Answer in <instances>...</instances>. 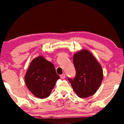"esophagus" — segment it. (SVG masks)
Wrapping results in <instances>:
<instances>
[{
	"label": "esophagus",
	"instance_id": "1",
	"mask_svg": "<svg viewBox=\"0 0 124 124\" xmlns=\"http://www.w3.org/2000/svg\"><path fill=\"white\" fill-rule=\"evenodd\" d=\"M65 77H66V75H65V74H63L60 75V78L61 79H64Z\"/></svg>",
	"mask_w": 124,
	"mask_h": 124
}]
</instances>
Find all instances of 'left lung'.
Listing matches in <instances>:
<instances>
[{
    "label": "left lung",
    "instance_id": "obj_1",
    "mask_svg": "<svg viewBox=\"0 0 124 124\" xmlns=\"http://www.w3.org/2000/svg\"><path fill=\"white\" fill-rule=\"evenodd\" d=\"M76 75L68 80L80 98L90 97L97 91L103 78L102 67L91 52L81 49L73 56Z\"/></svg>",
    "mask_w": 124,
    "mask_h": 124
}]
</instances>
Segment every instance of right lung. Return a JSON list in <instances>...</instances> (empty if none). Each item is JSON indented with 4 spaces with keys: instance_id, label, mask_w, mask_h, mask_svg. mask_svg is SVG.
Returning <instances> with one entry per match:
<instances>
[{
    "instance_id": "1",
    "label": "right lung",
    "mask_w": 124,
    "mask_h": 124,
    "mask_svg": "<svg viewBox=\"0 0 124 124\" xmlns=\"http://www.w3.org/2000/svg\"><path fill=\"white\" fill-rule=\"evenodd\" d=\"M59 78L54 65L42 56L32 61L24 76L27 87L39 98L49 97Z\"/></svg>"
}]
</instances>
